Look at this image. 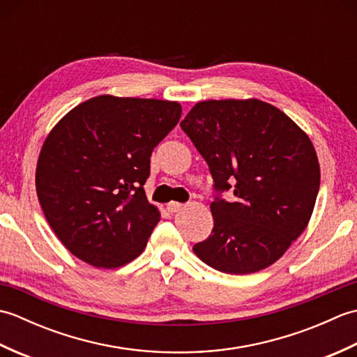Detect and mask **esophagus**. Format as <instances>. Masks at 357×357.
I'll list each match as a JSON object with an SVG mask.
<instances>
[{"instance_id": "34e87169", "label": "esophagus", "mask_w": 357, "mask_h": 357, "mask_svg": "<svg viewBox=\"0 0 357 357\" xmlns=\"http://www.w3.org/2000/svg\"><path fill=\"white\" fill-rule=\"evenodd\" d=\"M183 204H179V202H174V201H172V202H169L167 204V210L170 211V213H176V211H179V210H183Z\"/></svg>"}]
</instances>
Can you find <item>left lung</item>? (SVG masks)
Wrapping results in <instances>:
<instances>
[{"label": "left lung", "mask_w": 357, "mask_h": 357, "mask_svg": "<svg viewBox=\"0 0 357 357\" xmlns=\"http://www.w3.org/2000/svg\"><path fill=\"white\" fill-rule=\"evenodd\" d=\"M181 128L206 159L216 190L234 195L233 202L210 204L213 230L195 255L230 275L275 264L313 213L321 167L312 139L282 110L256 98L201 101Z\"/></svg>", "instance_id": "left-lung-1"}]
</instances>
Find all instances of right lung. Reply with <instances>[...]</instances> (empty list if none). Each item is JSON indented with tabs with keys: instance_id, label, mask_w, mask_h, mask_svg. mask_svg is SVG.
I'll use <instances>...</instances> for the list:
<instances>
[{
	"instance_id": "add662e5",
	"label": "right lung",
	"mask_w": 357,
	"mask_h": 357,
	"mask_svg": "<svg viewBox=\"0 0 357 357\" xmlns=\"http://www.w3.org/2000/svg\"><path fill=\"white\" fill-rule=\"evenodd\" d=\"M181 113L176 101L100 95L52 128L38 158L36 195L73 256L116 268L142 253L161 218L144 192L150 156Z\"/></svg>"
}]
</instances>
